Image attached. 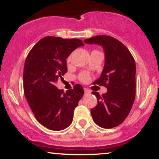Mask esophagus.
<instances>
[{
    "label": "esophagus",
    "mask_w": 159,
    "mask_h": 159,
    "mask_svg": "<svg viewBox=\"0 0 159 159\" xmlns=\"http://www.w3.org/2000/svg\"><path fill=\"white\" fill-rule=\"evenodd\" d=\"M84 93H85V94H89V93H90V91L88 89L84 88Z\"/></svg>",
    "instance_id": "obj_1"
}]
</instances>
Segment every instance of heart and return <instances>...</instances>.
I'll return each mask as SVG.
<instances>
[{"mask_svg": "<svg viewBox=\"0 0 159 159\" xmlns=\"http://www.w3.org/2000/svg\"><path fill=\"white\" fill-rule=\"evenodd\" d=\"M70 60H71V57H69L68 59H67V61L69 62L70 61ZM79 79L81 80L82 82H84V83H86V82H87L89 80H90V76H89L88 74L87 73H81L79 75Z\"/></svg>", "mask_w": 159, "mask_h": 159, "instance_id": "b5f03b06", "label": "heart"}]
</instances>
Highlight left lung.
<instances>
[{"mask_svg":"<svg viewBox=\"0 0 159 159\" xmlns=\"http://www.w3.org/2000/svg\"><path fill=\"white\" fill-rule=\"evenodd\" d=\"M87 44L102 46L105 61L101 76L94 84L105 86L107 93L97 98L96 106L91 109L93 120L98 126L111 129L125 120L134 103L136 93V66L132 54L121 42L112 36L100 35L84 40Z\"/></svg>","mask_w":159,"mask_h":159,"instance_id":"obj_1","label":"left lung"}]
</instances>
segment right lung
Returning a JSON list of instances; mask_svg holds the SVG:
<instances>
[{
  "label": "right lung",
  "mask_w": 159,
  "mask_h": 159,
  "mask_svg": "<svg viewBox=\"0 0 159 159\" xmlns=\"http://www.w3.org/2000/svg\"><path fill=\"white\" fill-rule=\"evenodd\" d=\"M82 45L81 39L46 36L27 54L23 73L25 97L37 121L50 130H63L72 123L84 95L80 84L66 93L55 86L67 72L66 58Z\"/></svg>",
  "instance_id": "right-lung-1"
}]
</instances>
